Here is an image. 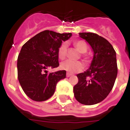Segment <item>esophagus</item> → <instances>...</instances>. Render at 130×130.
I'll return each instance as SVG.
<instances>
[{"instance_id": "esophagus-1", "label": "esophagus", "mask_w": 130, "mask_h": 130, "mask_svg": "<svg viewBox=\"0 0 130 130\" xmlns=\"http://www.w3.org/2000/svg\"><path fill=\"white\" fill-rule=\"evenodd\" d=\"M71 75H72V74H71V73H66V76H67V77H70Z\"/></svg>"}]
</instances>
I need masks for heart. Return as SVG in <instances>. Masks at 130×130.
<instances>
[{
    "label": "heart",
    "mask_w": 130,
    "mask_h": 130,
    "mask_svg": "<svg viewBox=\"0 0 130 130\" xmlns=\"http://www.w3.org/2000/svg\"><path fill=\"white\" fill-rule=\"evenodd\" d=\"M74 45L80 53H83L82 56L84 57V59H87L88 57L86 55H85V53H86L88 50V46L85 42L82 40H78L75 42ZM66 54H67V43L63 42L60 45L58 49V56L59 59H65ZM61 68L69 73H73L81 71L84 69V64L81 61H72L70 60H67L61 63Z\"/></svg>",
    "instance_id": "obj_1"
}]
</instances>
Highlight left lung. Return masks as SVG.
I'll list each match as a JSON object with an SVG mask.
<instances>
[{
	"instance_id": "left-lung-1",
	"label": "left lung",
	"mask_w": 130,
	"mask_h": 130,
	"mask_svg": "<svg viewBox=\"0 0 130 130\" xmlns=\"http://www.w3.org/2000/svg\"><path fill=\"white\" fill-rule=\"evenodd\" d=\"M92 47L94 56L90 67L77 74L73 87L75 99L85 105L103 101L113 88L117 75L116 53L109 41L94 33H79Z\"/></svg>"
}]
</instances>
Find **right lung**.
Listing matches in <instances>:
<instances>
[{"mask_svg": "<svg viewBox=\"0 0 130 130\" xmlns=\"http://www.w3.org/2000/svg\"><path fill=\"white\" fill-rule=\"evenodd\" d=\"M71 36V33L45 30L23 45L17 59V75L29 99L46 101L54 94L57 82L65 78V70L48 73L47 69L59 67L58 49Z\"/></svg>", "mask_w": 130, "mask_h": 130, "instance_id": "obj_1", "label": "right lung"}]
</instances>
